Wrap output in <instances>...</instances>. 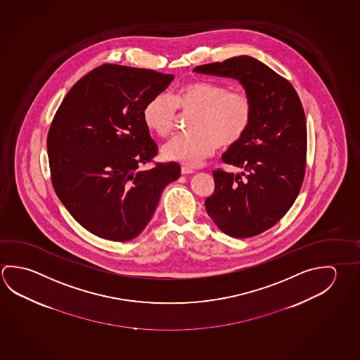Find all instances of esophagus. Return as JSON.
Returning a JSON list of instances; mask_svg holds the SVG:
<instances>
[{
  "mask_svg": "<svg viewBox=\"0 0 360 360\" xmlns=\"http://www.w3.org/2000/svg\"><path fill=\"white\" fill-rule=\"evenodd\" d=\"M181 172H182V174H192L193 173V168H191V167H187V165H182V168H181Z\"/></svg>",
  "mask_w": 360,
  "mask_h": 360,
  "instance_id": "1",
  "label": "esophagus"
}]
</instances>
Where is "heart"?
I'll list each match as a JSON object with an SVG mask.
<instances>
[{"mask_svg":"<svg viewBox=\"0 0 360 360\" xmlns=\"http://www.w3.org/2000/svg\"><path fill=\"white\" fill-rule=\"evenodd\" d=\"M177 108L193 111L189 130L167 141L162 153L168 160L191 167L200 165L217 146L236 144L252 124L250 96L211 82L188 83L173 95L153 96L143 108L144 124L159 136H167L176 127Z\"/></svg>","mask_w":360,"mask_h":360,"instance_id":"1","label":"heart"}]
</instances>
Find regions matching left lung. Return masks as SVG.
<instances>
[{
	"instance_id": "8db88e82",
	"label": "left lung",
	"mask_w": 360,
	"mask_h": 360,
	"mask_svg": "<svg viewBox=\"0 0 360 360\" xmlns=\"http://www.w3.org/2000/svg\"><path fill=\"white\" fill-rule=\"evenodd\" d=\"M193 72L233 78L252 98L250 127L222 155L224 163L243 172L214 171V193L205 206L222 233L255 236L283 217L302 186L307 153L302 103L285 78L255 58H230Z\"/></svg>"
}]
</instances>
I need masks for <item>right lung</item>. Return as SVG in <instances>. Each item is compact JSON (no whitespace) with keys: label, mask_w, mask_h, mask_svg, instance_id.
Masks as SVG:
<instances>
[{"label":"right lung","mask_w":360,"mask_h":360,"mask_svg":"<svg viewBox=\"0 0 360 360\" xmlns=\"http://www.w3.org/2000/svg\"><path fill=\"white\" fill-rule=\"evenodd\" d=\"M173 75L103 64L70 89L53 119L46 148L51 183L73 219L102 239L129 241L152 219L177 163L138 171L158 154L143 108Z\"/></svg>","instance_id":"1"}]
</instances>
